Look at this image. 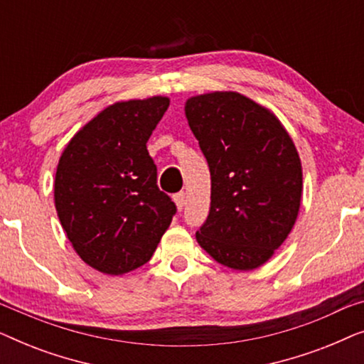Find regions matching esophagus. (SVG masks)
Listing matches in <instances>:
<instances>
[{
  "instance_id": "esophagus-1",
  "label": "esophagus",
  "mask_w": 364,
  "mask_h": 364,
  "mask_svg": "<svg viewBox=\"0 0 364 364\" xmlns=\"http://www.w3.org/2000/svg\"><path fill=\"white\" fill-rule=\"evenodd\" d=\"M173 202H176L178 210H182L183 205H186V193H183V192L176 193V196H173Z\"/></svg>"
}]
</instances>
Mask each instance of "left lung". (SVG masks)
Segmentation results:
<instances>
[{
	"label": "left lung",
	"instance_id": "left-lung-1",
	"mask_svg": "<svg viewBox=\"0 0 364 364\" xmlns=\"http://www.w3.org/2000/svg\"><path fill=\"white\" fill-rule=\"evenodd\" d=\"M186 117L210 168V212L196 238L232 270H255L295 225L301 161L270 109L233 91L188 97Z\"/></svg>",
	"mask_w": 364,
	"mask_h": 364
}]
</instances>
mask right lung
I'll return each mask as SVG.
<instances>
[{"label":"right lung","instance_id":"1","mask_svg":"<svg viewBox=\"0 0 364 364\" xmlns=\"http://www.w3.org/2000/svg\"><path fill=\"white\" fill-rule=\"evenodd\" d=\"M171 99L119 101L82 126L59 157L54 205L81 260L124 275L151 260L176 203L157 187L147 141Z\"/></svg>","mask_w":364,"mask_h":364}]
</instances>
